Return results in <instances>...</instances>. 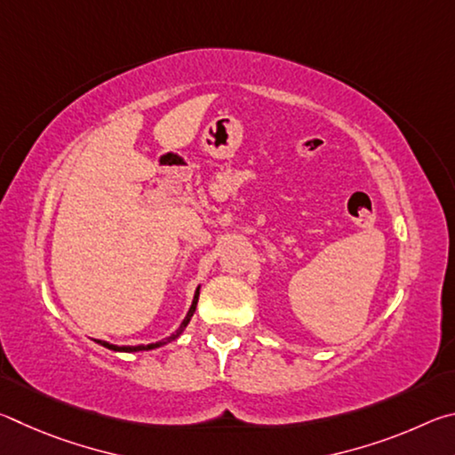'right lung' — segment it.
<instances>
[{
    "label": "right lung",
    "mask_w": 455,
    "mask_h": 455,
    "mask_svg": "<svg viewBox=\"0 0 455 455\" xmlns=\"http://www.w3.org/2000/svg\"><path fill=\"white\" fill-rule=\"evenodd\" d=\"M198 295H200V287H198V289H196V292H195V299H192V305H190V309H188V313H187V317H184V321L180 323V327L176 329V333H172L171 337L163 339V341H158V343H150V345H136V347H132V345H124V347H118V345H112V343H108V341H98V343L102 345V347H106V349H112V351H124V353H134V351H150V349L163 347V345H166V343L174 341V339H179V337L182 335V331L187 329V325H188L190 319H192V315H195V311H196Z\"/></svg>",
    "instance_id": "1"
}]
</instances>
